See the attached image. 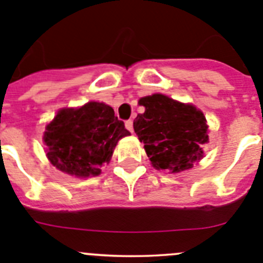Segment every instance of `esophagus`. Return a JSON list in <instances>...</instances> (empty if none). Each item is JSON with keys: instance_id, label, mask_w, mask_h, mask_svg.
<instances>
[{"instance_id": "esophagus-1", "label": "esophagus", "mask_w": 263, "mask_h": 263, "mask_svg": "<svg viewBox=\"0 0 263 263\" xmlns=\"http://www.w3.org/2000/svg\"><path fill=\"white\" fill-rule=\"evenodd\" d=\"M125 126H126V129L129 130L130 133H133V121L127 120L126 122H125Z\"/></svg>"}]
</instances>
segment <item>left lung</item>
<instances>
[{"label":"left lung","instance_id":"left-lung-1","mask_svg":"<svg viewBox=\"0 0 263 263\" xmlns=\"http://www.w3.org/2000/svg\"><path fill=\"white\" fill-rule=\"evenodd\" d=\"M139 105L145 111L134 120V132L155 168L180 173L203 158L208 126L200 110L159 93L142 97Z\"/></svg>","mask_w":263,"mask_h":263}]
</instances>
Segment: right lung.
I'll return each mask as SVG.
<instances>
[{
  "label": "right lung",
  "mask_w": 263,
  "mask_h": 263,
  "mask_svg": "<svg viewBox=\"0 0 263 263\" xmlns=\"http://www.w3.org/2000/svg\"><path fill=\"white\" fill-rule=\"evenodd\" d=\"M130 132L104 103L85 104L79 109H62L47 125V158L63 173L79 178L97 176L109 163L116 145Z\"/></svg>",
  "instance_id": "add662e5"
}]
</instances>
